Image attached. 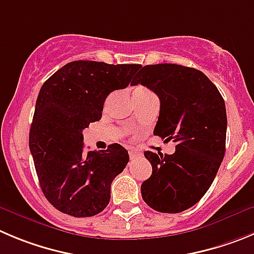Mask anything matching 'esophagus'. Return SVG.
Here are the masks:
<instances>
[{"label": "esophagus", "mask_w": 254, "mask_h": 254, "mask_svg": "<svg viewBox=\"0 0 254 254\" xmlns=\"http://www.w3.org/2000/svg\"><path fill=\"white\" fill-rule=\"evenodd\" d=\"M141 155H143V154H141V151L138 150V149H130L129 150L130 159H136V158H140Z\"/></svg>", "instance_id": "esophagus-1"}]
</instances>
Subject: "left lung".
I'll use <instances>...</instances> for the list:
<instances>
[{"label": "left lung", "mask_w": 254, "mask_h": 254, "mask_svg": "<svg viewBox=\"0 0 254 254\" xmlns=\"http://www.w3.org/2000/svg\"><path fill=\"white\" fill-rule=\"evenodd\" d=\"M131 84L158 95L160 111L154 135L177 144L170 155L144 153L153 172L141 184V196L154 210L181 213L207 193L223 160L226 104L202 71L175 64L144 66Z\"/></svg>", "instance_id": "8db88e82"}]
</instances>
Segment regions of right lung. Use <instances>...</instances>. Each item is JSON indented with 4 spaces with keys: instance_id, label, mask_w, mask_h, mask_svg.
Instances as JSON below:
<instances>
[{
    "instance_id": "right-lung-1",
    "label": "right lung",
    "mask_w": 254,
    "mask_h": 254,
    "mask_svg": "<svg viewBox=\"0 0 254 254\" xmlns=\"http://www.w3.org/2000/svg\"><path fill=\"white\" fill-rule=\"evenodd\" d=\"M140 67L72 61L42 85L28 144L44 195L60 212L92 217L110 202L111 183L129 154L120 144L85 153L82 130L101 119L108 95L125 89Z\"/></svg>"
}]
</instances>
